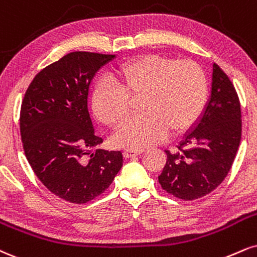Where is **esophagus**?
I'll list each match as a JSON object with an SVG mask.
<instances>
[{
  "label": "esophagus",
  "mask_w": 257,
  "mask_h": 257,
  "mask_svg": "<svg viewBox=\"0 0 257 257\" xmlns=\"http://www.w3.org/2000/svg\"><path fill=\"white\" fill-rule=\"evenodd\" d=\"M142 152H144V150H133V148H128V150H124L123 154H124L125 158H133V157L141 154Z\"/></svg>",
  "instance_id": "obj_1"
}]
</instances>
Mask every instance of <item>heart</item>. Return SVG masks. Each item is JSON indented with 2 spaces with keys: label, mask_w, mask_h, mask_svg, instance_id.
Listing matches in <instances>:
<instances>
[{
  "label": "heart",
  "mask_w": 257,
  "mask_h": 257,
  "mask_svg": "<svg viewBox=\"0 0 257 257\" xmlns=\"http://www.w3.org/2000/svg\"><path fill=\"white\" fill-rule=\"evenodd\" d=\"M113 79L99 83L92 101L98 118L117 128L129 116L131 98H140V115L113 137L123 147H146L162 140L168 131H187L202 115L208 98L205 70L189 60L146 55L123 64Z\"/></svg>",
  "instance_id": "heart-1"
}]
</instances>
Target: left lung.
Wrapping results in <instances>:
<instances>
[{
  "instance_id": "1",
  "label": "left lung",
  "mask_w": 257,
  "mask_h": 257,
  "mask_svg": "<svg viewBox=\"0 0 257 257\" xmlns=\"http://www.w3.org/2000/svg\"><path fill=\"white\" fill-rule=\"evenodd\" d=\"M242 112L233 83L213 63L212 95L196 126L168 159L158 177L162 188L184 201L208 195L224 181L240 144Z\"/></svg>"
}]
</instances>
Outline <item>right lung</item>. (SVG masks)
I'll list each match as a JSON object with an SVG mask.
<instances>
[{"label": "right lung", "instance_id": "right-lung-1", "mask_svg": "<svg viewBox=\"0 0 257 257\" xmlns=\"http://www.w3.org/2000/svg\"><path fill=\"white\" fill-rule=\"evenodd\" d=\"M115 55L74 51L35 76L24 95L20 135L39 181L62 200L82 205L101 195L123 165L120 151L97 148L87 107L95 73Z\"/></svg>", "mask_w": 257, "mask_h": 257}]
</instances>
